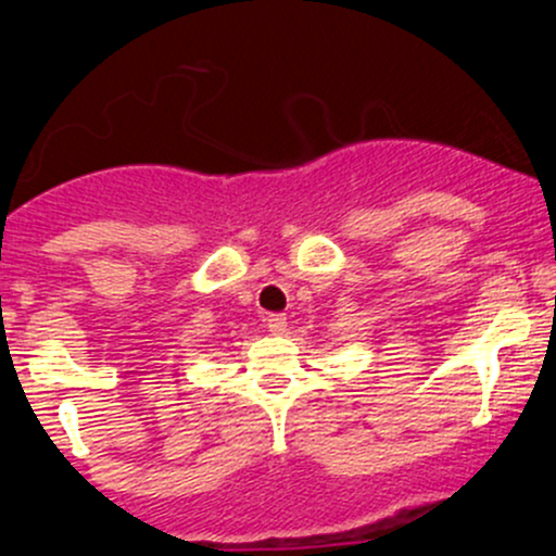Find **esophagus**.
Instances as JSON below:
<instances>
[{
  "mask_svg": "<svg viewBox=\"0 0 556 556\" xmlns=\"http://www.w3.org/2000/svg\"><path fill=\"white\" fill-rule=\"evenodd\" d=\"M266 325H268V330H271L274 336L288 333V317H285V314H268Z\"/></svg>",
  "mask_w": 556,
  "mask_h": 556,
  "instance_id": "1",
  "label": "esophagus"
}]
</instances>
